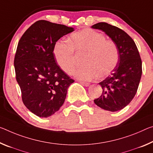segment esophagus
<instances>
[{"instance_id": "esophagus-1", "label": "esophagus", "mask_w": 153, "mask_h": 153, "mask_svg": "<svg viewBox=\"0 0 153 153\" xmlns=\"http://www.w3.org/2000/svg\"><path fill=\"white\" fill-rule=\"evenodd\" d=\"M79 82H80V84H82V85L85 86L86 87L90 85V83H88V82H82V81H79Z\"/></svg>"}]
</instances>
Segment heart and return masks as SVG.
<instances>
[{
    "label": "heart",
    "mask_w": 153,
    "mask_h": 153,
    "mask_svg": "<svg viewBox=\"0 0 153 153\" xmlns=\"http://www.w3.org/2000/svg\"><path fill=\"white\" fill-rule=\"evenodd\" d=\"M65 41H59L53 49L56 62L66 74H70L76 64L74 51L86 53L83 67L73 73L77 78L91 80L99 76L104 77L115 69L119 60L118 48L112 41L92 29H84L74 33Z\"/></svg>",
    "instance_id": "b5f03b06"
}]
</instances>
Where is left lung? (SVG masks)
I'll return each mask as SVG.
<instances>
[{"mask_svg": "<svg viewBox=\"0 0 153 153\" xmlns=\"http://www.w3.org/2000/svg\"><path fill=\"white\" fill-rule=\"evenodd\" d=\"M103 31L118 48L119 60L114 71L99 85L102 94L94 102L103 110L116 111L129 104L136 94L142 76V60L132 38L116 26L99 22L91 26Z\"/></svg>", "mask_w": 153, "mask_h": 153, "instance_id": "8db88e82", "label": "left lung"}]
</instances>
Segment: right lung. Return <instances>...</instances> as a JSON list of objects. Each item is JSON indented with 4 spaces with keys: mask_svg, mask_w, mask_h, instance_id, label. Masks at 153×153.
<instances>
[{
    "mask_svg": "<svg viewBox=\"0 0 153 153\" xmlns=\"http://www.w3.org/2000/svg\"><path fill=\"white\" fill-rule=\"evenodd\" d=\"M74 28L46 20L36 22L19 41L14 67L24 105L34 114L48 118L63 105L74 82L56 64L53 49Z\"/></svg>",
    "mask_w": 153,
    "mask_h": 153,
    "instance_id": "obj_1",
    "label": "right lung"
}]
</instances>
